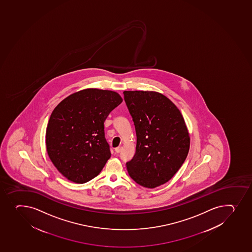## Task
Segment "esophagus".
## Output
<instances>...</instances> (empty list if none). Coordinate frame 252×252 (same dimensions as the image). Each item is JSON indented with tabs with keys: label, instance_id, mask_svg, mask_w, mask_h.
<instances>
[{
	"label": "esophagus",
	"instance_id": "esophagus-1",
	"mask_svg": "<svg viewBox=\"0 0 252 252\" xmlns=\"http://www.w3.org/2000/svg\"><path fill=\"white\" fill-rule=\"evenodd\" d=\"M122 146H118L117 148H115V151H116V153H120L121 151H122Z\"/></svg>",
	"mask_w": 252,
	"mask_h": 252
}]
</instances>
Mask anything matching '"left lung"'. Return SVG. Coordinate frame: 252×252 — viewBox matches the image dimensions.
<instances>
[{"instance_id":"8db88e82","label":"left lung","mask_w":252,"mask_h":252,"mask_svg":"<svg viewBox=\"0 0 252 252\" xmlns=\"http://www.w3.org/2000/svg\"><path fill=\"white\" fill-rule=\"evenodd\" d=\"M124 99L136 133V151L126 163L128 174L148 189L172 179L187 158L190 137L185 119L163 94L124 91Z\"/></svg>"}]
</instances>
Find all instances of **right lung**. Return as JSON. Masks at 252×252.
<instances>
[{
    "instance_id": "add662e5",
    "label": "right lung",
    "mask_w": 252,
    "mask_h": 252,
    "mask_svg": "<svg viewBox=\"0 0 252 252\" xmlns=\"http://www.w3.org/2000/svg\"><path fill=\"white\" fill-rule=\"evenodd\" d=\"M122 102L116 92L88 89L71 94L53 111L47 126V153L68 180L84 184L111 157L104 122Z\"/></svg>"
}]
</instances>
